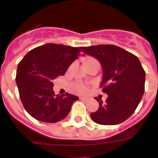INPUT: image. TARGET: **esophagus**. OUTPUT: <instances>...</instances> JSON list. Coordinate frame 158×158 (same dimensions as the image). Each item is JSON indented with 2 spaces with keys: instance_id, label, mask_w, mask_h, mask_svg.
<instances>
[{
  "instance_id": "obj_1",
  "label": "esophagus",
  "mask_w": 158,
  "mask_h": 158,
  "mask_svg": "<svg viewBox=\"0 0 158 158\" xmlns=\"http://www.w3.org/2000/svg\"><path fill=\"white\" fill-rule=\"evenodd\" d=\"M81 101H84V102H89V98H81Z\"/></svg>"
}]
</instances>
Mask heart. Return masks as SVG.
<instances>
[{
	"mask_svg": "<svg viewBox=\"0 0 158 158\" xmlns=\"http://www.w3.org/2000/svg\"><path fill=\"white\" fill-rule=\"evenodd\" d=\"M75 90L79 94H84L88 92V87L82 83H77L75 85Z\"/></svg>",
	"mask_w": 158,
	"mask_h": 158,
	"instance_id": "b5f03b06",
	"label": "heart"
}]
</instances>
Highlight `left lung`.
<instances>
[{"mask_svg": "<svg viewBox=\"0 0 158 158\" xmlns=\"http://www.w3.org/2000/svg\"><path fill=\"white\" fill-rule=\"evenodd\" d=\"M85 54L102 64L103 77L100 87L108 95L106 103L99 102L98 111L91 113L99 125H118L134 113L145 90V72L137 56L114 44L81 47Z\"/></svg>", "mask_w": 158, "mask_h": 158, "instance_id": "left-lung-1", "label": "left lung"}]
</instances>
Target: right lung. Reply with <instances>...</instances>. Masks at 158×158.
<instances>
[{"label":"right lung","instance_id":"right-lung-1","mask_svg":"<svg viewBox=\"0 0 158 158\" xmlns=\"http://www.w3.org/2000/svg\"><path fill=\"white\" fill-rule=\"evenodd\" d=\"M81 47L43 44L29 51L17 65L16 82L25 110L35 119L55 123L64 119L79 100L69 93L55 95L52 81L63 76L81 55Z\"/></svg>","mask_w":158,"mask_h":158}]
</instances>
